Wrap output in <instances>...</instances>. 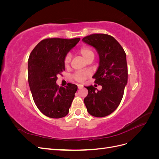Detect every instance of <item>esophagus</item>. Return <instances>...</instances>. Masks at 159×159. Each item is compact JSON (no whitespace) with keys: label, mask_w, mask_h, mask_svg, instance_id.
Listing matches in <instances>:
<instances>
[{"label":"esophagus","mask_w":159,"mask_h":159,"mask_svg":"<svg viewBox=\"0 0 159 159\" xmlns=\"http://www.w3.org/2000/svg\"><path fill=\"white\" fill-rule=\"evenodd\" d=\"M84 87V85H81V84H78V89H81Z\"/></svg>","instance_id":"34e87169"}]
</instances>
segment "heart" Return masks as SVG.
<instances>
[{"label":"heart","instance_id":"b5f03b06","mask_svg":"<svg viewBox=\"0 0 159 159\" xmlns=\"http://www.w3.org/2000/svg\"><path fill=\"white\" fill-rule=\"evenodd\" d=\"M80 54L86 60L89 57H94V53L91 50L90 48L88 46H84L80 50ZM71 59V55L68 53L64 57V64L65 66H68L70 63ZM89 74L86 71H79L75 73L74 75V78L78 81H83L89 76Z\"/></svg>","mask_w":159,"mask_h":159}]
</instances>
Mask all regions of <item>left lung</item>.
I'll return each mask as SVG.
<instances>
[{
	"label": "left lung",
	"mask_w": 159,
	"mask_h": 159,
	"mask_svg": "<svg viewBox=\"0 0 159 159\" xmlns=\"http://www.w3.org/2000/svg\"><path fill=\"white\" fill-rule=\"evenodd\" d=\"M82 41L98 53L99 64L93 77L95 83L102 86L100 91L93 85L85 87L88 94L84 103L92 116H107L121 103L127 84L126 54L119 43L107 34H94L84 38Z\"/></svg>",
	"instance_id": "obj_1"
}]
</instances>
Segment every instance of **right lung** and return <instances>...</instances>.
<instances>
[{"label":"right lung","mask_w":159,"mask_h":159,"mask_svg":"<svg viewBox=\"0 0 159 159\" xmlns=\"http://www.w3.org/2000/svg\"><path fill=\"white\" fill-rule=\"evenodd\" d=\"M80 38H48L40 42L28 61V84L37 107L46 116L58 119L66 116L78 86L66 88L56 84L57 75L65 70L64 57Z\"/></svg>","instance_id":"right-lung-1"}]
</instances>
